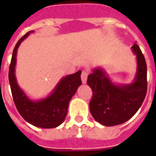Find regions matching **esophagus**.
I'll list each match as a JSON object with an SVG mask.
<instances>
[{"label": "esophagus", "instance_id": "1", "mask_svg": "<svg viewBox=\"0 0 156 156\" xmlns=\"http://www.w3.org/2000/svg\"><path fill=\"white\" fill-rule=\"evenodd\" d=\"M87 76H88V72L87 70H83L82 74H81V78H82V82L83 83H87Z\"/></svg>", "mask_w": 156, "mask_h": 156}]
</instances>
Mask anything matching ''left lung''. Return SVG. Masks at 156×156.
Here are the masks:
<instances>
[{
    "instance_id": "8db88e82",
    "label": "left lung",
    "mask_w": 156,
    "mask_h": 156,
    "mask_svg": "<svg viewBox=\"0 0 156 156\" xmlns=\"http://www.w3.org/2000/svg\"><path fill=\"white\" fill-rule=\"evenodd\" d=\"M136 56L137 69L131 83H116L110 79L101 67L92 69L87 84L93 91L90 113L95 121L105 126L126 122L137 112L147 94V64L138 45L131 47Z\"/></svg>"
}]
</instances>
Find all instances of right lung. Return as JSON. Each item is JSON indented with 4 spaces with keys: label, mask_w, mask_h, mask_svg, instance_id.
<instances>
[{
    "label": "right lung",
    "mask_w": 156,
    "mask_h": 156,
    "mask_svg": "<svg viewBox=\"0 0 156 156\" xmlns=\"http://www.w3.org/2000/svg\"><path fill=\"white\" fill-rule=\"evenodd\" d=\"M33 32L34 30H30L27 33L18 40L13 48L9 71L11 92L18 112L26 121L40 128H56L65 121L69 101L82 84V71L78 70L75 73L61 78L52 92L46 97L40 100L29 98L18 84L15 66L17 52L21 43Z\"/></svg>",
    "instance_id": "right-lung-1"
}]
</instances>
